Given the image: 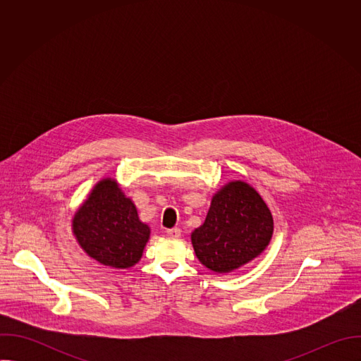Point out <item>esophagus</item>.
<instances>
[{
	"label": "esophagus",
	"mask_w": 361,
	"mask_h": 361,
	"mask_svg": "<svg viewBox=\"0 0 361 361\" xmlns=\"http://www.w3.org/2000/svg\"><path fill=\"white\" fill-rule=\"evenodd\" d=\"M167 235L170 237V238H178L180 235H181V230L180 228H170V230H167Z\"/></svg>",
	"instance_id": "1"
}]
</instances>
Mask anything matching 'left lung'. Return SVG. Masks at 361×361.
Instances as JSON below:
<instances>
[{
  "label": "left lung",
  "instance_id": "1",
  "mask_svg": "<svg viewBox=\"0 0 361 361\" xmlns=\"http://www.w3.org/2000/svg\"><path fill=\"white\" fill-rule=\"evenodd\" d=\"M273 230V216L262 195L234 180L213 195L207 217L191 233V244L202 266L224 274L259 257Z\"/></svg>",
  "mask_w": 361,
  "mask_h": 361
}]
</instances>
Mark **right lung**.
<instances>
[{
  "mask_svg": "<svg viewBox=\"0 0 361 361\" xmlns=\"http://www.w3.org/2000/svg\"><path fill=\"white\" fill-rule=\"evenodd\" d=\"M73 234L82 251L111 269L135 266L149 240L148 224L116 178L99 180L73 217Z\"/></svg>",
  "mask_w": 361,
  "mask_h": 361,
  "instance_id": "obj_1",
  "label": "right lung"
}]
</instances>
